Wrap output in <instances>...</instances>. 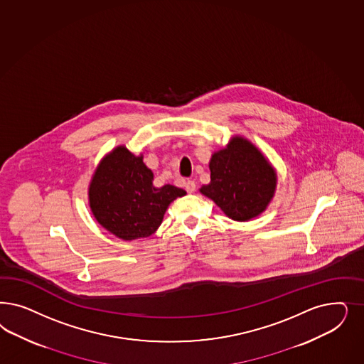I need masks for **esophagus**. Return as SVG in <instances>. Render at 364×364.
Instances as JSON below:
<instances>
[{
    "label": "esophagus",
    "instance_id": "1",
    "mask_svg": "<svg viewBox=\"0 0 364 364\" xmlns=\"http://www.w3.org/2000/svg\"><path fill=\"white\" fill-rule=\"evenodd\" d=\"M185 188L188 190V193H194L196 191V182L191 181V179H188L186 183H185Z\"/></svg>",
    "mask_w": 364,
    "mask_h": 364
}]
</instances>
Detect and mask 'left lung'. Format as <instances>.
<instances>
[{"label": "left lung", "mask_w": 364, "mask_h": 364, "mask_svg": "<svg viewBox=\"0 0 364 364\" xmlns=\"http://www.w3.org/2000/svg\"><path fill=\"white\" fill-rule=\"evenodd\" d=\"M210 183L200 193L235 221H249L265 210L276 188V173L257 149L244 138L211 156Z\"/></svg>", "instance_id": "8db88e82"}]
</instances>
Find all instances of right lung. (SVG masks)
<instances>
[{
    "mask_svg": "<svg viewBox=\"0 0 364 364\" xmlns=\"http://www.w3.org/2000/svg\"><path fill=\"white\" fill-rule=\"evenodd\" d=\"M153 173L123 146L100 162L90 185V205L95 218L123 240L153 235L167 206L186 194L173 185L154 188Z\"/></svg>",
    "mask_w": 364,
    "mask_h": 364,
    "instance_id": "right-lung-1",
    "label": "right lung"
}]
</instances>
